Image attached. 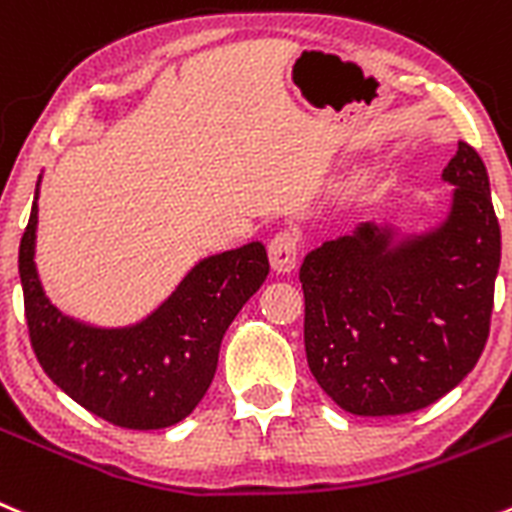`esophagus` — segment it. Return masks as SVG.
<instances>
[{
    "mask_svg": "<svg viewBox=\"0 0 512 512\" xmlns=\"http://www.w3.org/2000/svg\"><path fill=\"white\" fill-rule=\"evenodd\" d=\"M300 247H303V237L295 227H285L280 232H275V237L267 245V255H270L272 267L278 272L293 270L295 262H298Z\"/></svg>",
    "mask_w": 512,
    "mask_h": 512,
    "instance_id": "1",
    "label": "esophagus"
}]
</instances>
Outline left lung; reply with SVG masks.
I'll return each mask as SVG.
<instances>
[{
    "mask_svg": "<svg viewBox=\"0 0 512 512\" xmlns=\"http://www.w3.org/2000/svg\"><path fill=\"white\" fill-rule=\"evenodd\" d=\"M442 176L455 199L432 234L386 252V234L364 224L300 267L310 374L358 417L429 407L475 369L487 343L500 265L490 181L465 141Z\"/></svg>",
    "mask_w": 512,
    "mask_h": 512,
    "instance_id": "obj_1",
    "label": "left lung"
}]
</instances>
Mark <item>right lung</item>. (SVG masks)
I'll return each mask as SVG.
<instances>
[{
    "label": "right lung",
    "mask_w": 512,
    "mask_h": 512,
    "mask_svg": "<svg viewBox=\"0 0 512 512\" xmlns=\"http://www.w3.org/2000/svg\"><path fill=\"white\" fill-rule=\"evenodd\" d=\"M37 204L19 242V280L42 371L95 417L123 429H164L194 412L217 371L224 331L265 283L260 242L209 257L151 318L126 331L80 326L47 303L35 262Z\"/></svg>",
    "instance_id": "right-lung-1"
}]
</instances>
